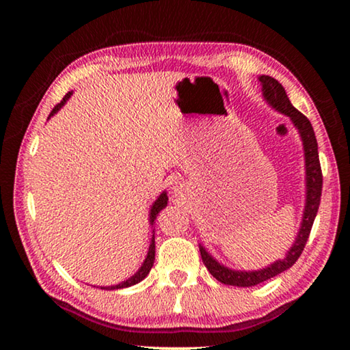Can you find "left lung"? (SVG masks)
Instances as JSON below:
<instances>
[{"mask_svg":"<svg viewBox=\"0 0 350 350\" xmlns=\"http://www.w3.org/2000/svg\"><path fill=\"white\" fill-rule=\"evenodd\" d=\"M262 84V94L265 98L271 103V107L279 109L282 114H286L301 133L304 145V156H306V180H308V199H306V208H304V217L303 223H301V229L298 232V237L293 243V247L290 248L288 255L282 261H275L274 265L261 271H253V272H239L228 269L213 260L207 252L204 250V247H200V256L205 267H207L210 274H212L218 282H221L224 285H236V286H253L261 284L267 279L279 275L280 272H284L291 267L296 262V260L303 253L306 242H308L310 229H312L315 215H317L319 205H320V196H322V185H323V175H322V167H320L319 159V148H317V138H315L312 124L303 113L298 111L293 105L290 103L288 97H286L285 89L282 88L279 81H275L271 76H261L260 78Z\"/></svg>","mask_w":350,"mask_h":350,"instance_id":"left-lung-1","label":"left lung"}]
</instances>
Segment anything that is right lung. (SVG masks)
<instances>
[{"mask_svg":"<svg viewBox=\"0 0 350 350\" xmlns=\"http://www.w3.org/2000/svg\"><path fill=\"white\" fill-rule=\"evenodd\" d=\"M70 95H71V92L66 94L65 97L62 98V102L55 105L54 109H52L49 116H52V114H54L55 111H59V109H60L62 107H64L66 100L70 98ZM167 200H169V198H167V194H165V193H162V194L159 196V199L156 200L154 205H152V207H151V215H150V221H151V223L154 221V218L157 217V213H159L161 210L165 207V205H167ZM154 253H156V247H154V237H152L151 245H150V250H148V256H146V260H145V262H143V266L140 267V269H138L137 274L133 275V277H131V279H129V280L122 282V284H119V285H113V286H103V288H105V290L126 288V286L135 285V284H138V282H142L143 279H145V277H146L148 274H150V271H151V267H152V262H154Z\"/></svg>","mask_w":350,"mask_h":350,"instance_id":"obj_1","label":"right lung"}]
</instances>
